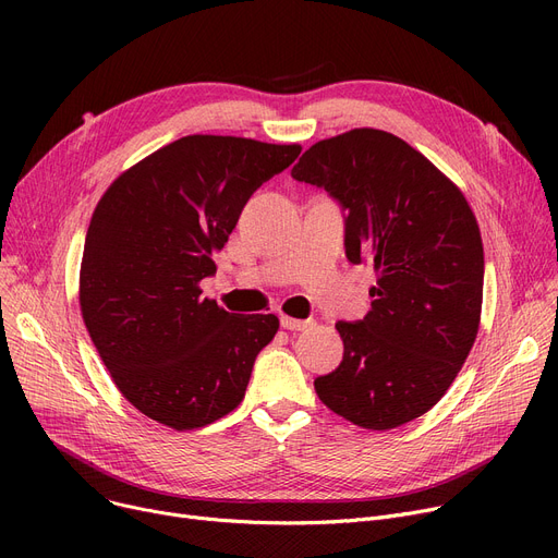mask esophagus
Segmentation results:
<instances>
[{"instance_id": "1", "label": "esophagus", "mask_w": 558, "mask_h": 558, "mask_svg": "<svg viewBox=\"0 0 558 558\" xmlns=\"http://www.w3.org/2000/svg\"><path fill=\"white\" fill-rule=\"evenodd\" d=\"M280 326L284 330H305L312 326V320H303V318H291V316H280Z\"/></svg>"}]
</instances>
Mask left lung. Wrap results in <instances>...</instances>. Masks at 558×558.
<instances>
[{
	"mask_svg": "<svg viewBox=\"0 0 558 558\" xmlns=\"http://www.w3.org/2000/svg\"><path fill=\"white\" fill-rule=\"evenodd\" d=\"M343 208L345 255L373 262L371 312L339 320L343 360L314 379L335 414L393 429L446 396L475 343L484 246L463 192L393 133L353 129L320 140L291 169Z\"/></svg>",
	"mask_w": 558,
	"mask_h": 558,
	"instance_id": "1",
	"label": "left lung"
}]
</instances>
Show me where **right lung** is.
<instances>
[{"label": "right lung", "mask_w": 558, "mask_h": 558, "mask_svg": "<svg viewBox=\"0 0 558 558\" xmlns=\"http://www.w3.org/2000/svg\"><path fill=\"white\" fill-rule=\"evenodd\" d=\"M301 144L185 135L110 183L85 234L78 303L114 387L151 421L187 432L244 400L280 320L201 296L251 194Z\"/></svg>", "instance_id": "right-lung-1"}]
</instances>
